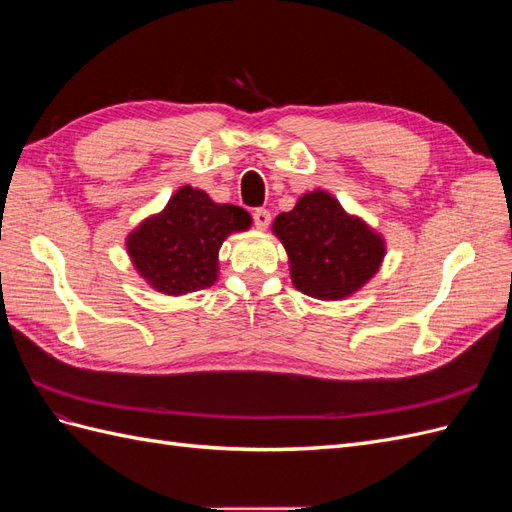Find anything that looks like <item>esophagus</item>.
<instances>
[{"instance_id":"obj_1","label":"esophagus","mask_w":512,"mask_h":512,"mask_svg":"<svg viewBox=\"0 0 512 512\" xmlns=\"http://www.w3.org/2000/svg\"><path fill=\"white\" fill-rule=\"evenodd\" d=\"M252 218H254V226H256L258 230H265V228H269V224H271V213H269L267 209H256V211L252 213Z\"/></svg>"}]
</instances>
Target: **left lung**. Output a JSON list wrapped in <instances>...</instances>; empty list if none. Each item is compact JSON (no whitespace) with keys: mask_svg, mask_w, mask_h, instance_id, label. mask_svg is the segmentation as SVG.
Instances as JSON below:
<instances>
[{"mask_svg":"<svg viewBox=\"0 0 512 512\" xmlns=\"http://www.w3.org/2000/svg\"><path fill=\"white\" fill-rule=\"evenodd\" d=\"M273 235L286 247L294 288L320 301L363 288L386 254L382 235L324 190L303 194L292 211L277 215Z\"/></svg>","mask_w":512,"mask_h":512,"instance_id":"1","label":"left lung"}]
</instances>
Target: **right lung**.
<instances>
[{
  "label": "right lung",
  "mask_w": 512,
  "mask_h": 512,
  "mask_svg": "<svg viewBox=\"0 0 512 512\" xmlns=\"http://www.w3.org/2000/svg\"><path fill=\"white\" fill-rule=\"evenodd\" d=\"M250 226L252 215L245 209L213 203L207 192L183 185L160 213L130 232L126 247L134 269L153 290L181 297L218 282L224 239Z\"/></svg>",
  "instance_id": "right-lung-1"
}]
</instances>
